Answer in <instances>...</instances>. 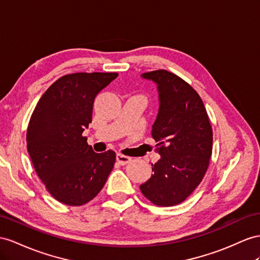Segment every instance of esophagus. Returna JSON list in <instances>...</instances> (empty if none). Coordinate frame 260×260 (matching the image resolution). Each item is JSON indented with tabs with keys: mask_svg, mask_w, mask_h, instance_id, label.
I'll use <instances>...</instances> for the list:
<instances>
[{
	"mask_svg": "<svg viewBox=\"0 0 260 260\" xmlns=\"http://www.w3.org/2000/svg\"><path fill=\"white\" fill-rule=\"evenodd\" d=\"M116 160L118 161V164L126 165V164L131 162L132 158H131V157H127V156H124V155H122V154H117V155H116Z\"/></svg>",
	"mask_w": 260,
	"mask_h": 260,
	"instance_id": "obj_1",
	"label": "esophagus"
}]
</instances>
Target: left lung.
Returning a JSON list of instances; mask_svg holds the SVG:
<instances>
[{
    "label": "left lung",
    "mask_w": 260,
    "mask_h": 260,
    "mask_svg": "<svg viewBox=\"0 0 260 260\" xmlns=\"http://www.w3.org/2000/svg\"><path fill=\"white\" fill-rule=\"evenodd\" d=\"M157 84L159 110L151 136L160 159L151 164L149 180L141 184L151 203L183 202L202 181L212 155L213 132L202 99L192 86L167 70L145 72Z\"/></svg>",
    "instance_id": "obj_1"
}]
</instances>
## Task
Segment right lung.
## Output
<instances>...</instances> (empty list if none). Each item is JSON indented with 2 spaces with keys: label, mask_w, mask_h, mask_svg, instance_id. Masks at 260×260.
Segmentation results:
<instances>
[{
  "label": "right lung",
  "mask_w": 260,
  "mask_h": 260,
  "mask_svg": "<svg viewBox=\"0 0 260 260\" xmlns=\"http://www.w3.org/2000/svg\"><path fill=\"white\" fill-rule=\"evenodd\" d=\"M117 76L78 72L59 78L30 116L26 142L32 166L49 193L63 204L90 202L114 167L115 152H94L82 133L92 122L96 94Z\"/></svg>",
  "instance_id": "1"
}]
</instances>
